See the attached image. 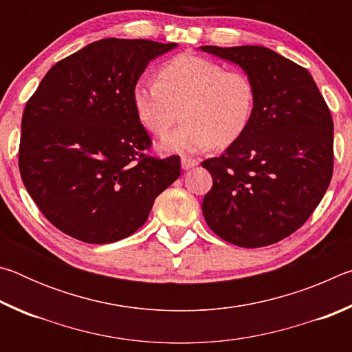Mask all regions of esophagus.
<instances>
[{
  "label": "esophagus",
  "mask_w": 352,
  "mask_h": 352,
  "mask_svg": "<svg viewBox=\"0 0 352 352\" xmlns=\"http://www.w3.org/2000/svg\"><path fill=\"white\" fill-rule=\"evenodd\" d=\"M197 164H199V160H195L192 157H182V168L184 170L194 168V166H197Z\"/></svg>",
  "instance_id": "obj_1"
}]
</instances>
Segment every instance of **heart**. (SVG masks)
<instances>
[{"label": "heart", "instance_id": "1", "mask_svg": "<svg viewBox=\"0 0 352 352\" xmlns=\"http://www.w3.org/2000/svg\"><path fill=\"white\" fill-rule=\"evenodd\" d=\"M136 116L148 132H169L183 109L184 121L162 141L166 152L195 153L214 142L228 146L245 132L256 110V87L242 69L183 54L160 69V79L140 77L132 90Z\"/></svg>", "mask_w": 352, "mask_h": 352}]
</instances>
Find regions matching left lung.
I'll return each instance as SVG.
<instances>
[{
    "label": "left lung",
    "mask_w": 352,
    "mask_h": 352,
    "mask_svg": "<svg viewBox=\"0 0 352 352\" xmlns=\"http://www.w3.org/2000/svg\"><path fill=\"white\" fill-rule=\"evenodd\" d=\"M237 63L256 87L254 116L220 157L201 166L212 188L201 210L210 228L237 247L285 239L305 225L329 186L333 122L306 68L264 46H200Z\"/></svg>",
    "instance_id": "left-lung-1"
}]
</instances>
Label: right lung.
I'll return each mask as SVG.
<instances>
[{"label": "right lung", "mask_w": 352, "mask_h": 352, "mask_svg": "<svg viewBox=\"0 0 352 352\" xmlns=\"http://www.w3.org/2000/svg\"><path fill=\"white\" fill-rule=\"evenodd\" d=\"M175 46L98 40L57 62L29 98L21 119V180L62 233L87 243L129 237L180 177L178 155L146 153L152 140L132 100L148 62Z\"/></svg>", "instance_id": "right-lung-1"}]
</instances>
